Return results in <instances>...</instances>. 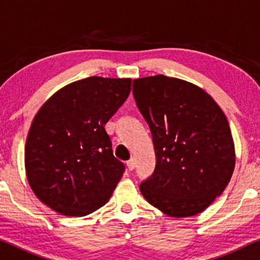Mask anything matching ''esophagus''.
<instances>
[{"instance_id": "1", "label": "esophagus", "mask_w": 260, "mask_h": 260, "mask_svg": "<svg viewBox=\"0 0 260 260\" xmlns=\"http://www.w3.org/2000/svg\"><path fill=\"white\" fill-rule=\"evenodd\" d=\"M127 168L128 170H133V169L136 168V160H134V158H131L129 160L127 161Z\"/></svg>"}]
</instances>
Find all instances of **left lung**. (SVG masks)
<instances>
[{"mask_svg": "<svg viewBox=\"0 0 260 260\" xmlns=\"http://www.w3.org/2000/svg\"><path fill=\"white\" fill-rule=\"evenodd\" d=\"M133 96L155 151L153 174L140 184L143 196L169 216L203 212L234 170L226 115L205 90L164 75L134 79Z\"/></svg>", "mask_w": 260, "mask_h": 260, "instance_id": "8db88e82", "label": "left lung"}]
</instances>
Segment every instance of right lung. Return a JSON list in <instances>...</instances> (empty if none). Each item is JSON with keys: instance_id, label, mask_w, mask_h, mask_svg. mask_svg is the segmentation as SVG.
<instances>
[{"instance_id": "obj_1", "label": "right lung", "mask_w": 260, "mask_h": 260, "mask_svg": "<svg viewBox=\"0 0 260 260\" xmlns=\"http://www.w3.org/2000/svg\"><path fill=\"white\" fill-rule=\"evenodd\" d=\"M131 78L92 76L47 100L25 146L27 179L44 205L67 216L105 206L124 172L105 124L131 92Z\"/></svg>"}]
</instances>
